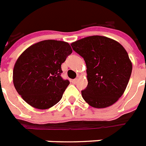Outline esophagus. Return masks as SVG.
Masks as SVG:
<instances>
[{
	"label": "esophagus",
	"instance_id": "esophagus-1",
	"mask_svg": "<svg viewBox=\"0 0 146 146\" xmlns=\"http://www.w3.org/2000/svg\"><path fill=\"white\" fill-rule=\"evenodd\" d=\"M71 82H73V84H76V82H78V80H76V79H75V80H72Z\"/></svg>",
	"mask_w": 146,
	"mask_h": 146
}]
</instances>
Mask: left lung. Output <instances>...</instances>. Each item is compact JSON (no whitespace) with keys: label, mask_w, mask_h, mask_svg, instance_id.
I'll return each mask as SVG.
<instances>
[{"label":"left lung","mask_w":146,"mask_h":146,"mask_svg":"<svg viewBox=\"0 0 146 146\" xmlns=\"http://www.w3.org/2000/svg\"><path fill=\"white\" fill-rule=\"evenodd\" d=\"M86 64L88 86L83 99L96 108L114 104L124 92L132 73V63L124 48L114 40L93 35L71 44Z\"/></svg>","instance_id":"8db88e82"}]
</instances>
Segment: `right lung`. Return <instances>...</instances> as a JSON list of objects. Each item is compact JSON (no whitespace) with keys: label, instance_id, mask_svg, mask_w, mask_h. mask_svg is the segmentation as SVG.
Returning a JSON list of instances; mask_svg holds the SVG:
<instances>
[{"label":"right lung","instance_id":"right-lung-1","mask_svg":"<svg viewBox=\"0 0 146 146\" xmlns=\"http://www.w3.org/2000/svg\"><path fill=\"white\" fill-rule=\"evenodd\" d=\"M71 53L67 42L44 40L19 56L13 68V84L25 102L42 110L60 102L70 84L61 77V64Z\"/></svg>","mask_w":146,"mask_h":146}]
</instances>
